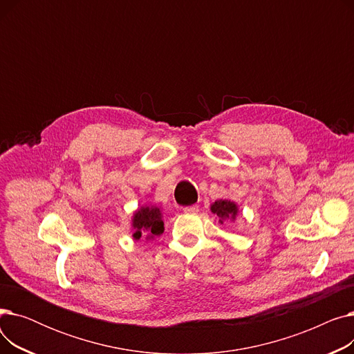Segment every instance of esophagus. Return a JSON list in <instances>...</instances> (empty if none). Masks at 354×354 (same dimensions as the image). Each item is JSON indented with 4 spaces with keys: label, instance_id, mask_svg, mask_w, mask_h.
Masks as SVG:
<instances>
[{
    "label": "esophagus",
    "instance_id": "1",
    "mask_svg": "<svg viewBox=\"0 0 354 354\" xmlns=\"http://www.w3.org/2000/svg\"><path fill=\"white\" fill-rule=\"evenodd\" d=\"M198 211H199V205H196V203H195V205H189V207H185L183 208L185 214H195Z\"/></svg>",
    "mask_w": 354,
    "mask_h": 354
}]
</instances>
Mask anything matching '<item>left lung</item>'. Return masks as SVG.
I'll return each mask as SVG.
<instances>
[{
	"label": "left lung",
	"instance_id": "8db88e82",
	"mask_svg": "<svg viewBox=\"0 0 354 354\" xmlns=\"http://www.w3.org/2000/svg\"><path fill=\"white\" fill-rule=\"evenodd\" d=\"M211 211L214 214H216L221 219H224V218H235L238 209H236V205L234 202H230L227 199L225 201L219 199L215 203H212Z\"/></svg>",
	"mask_w": 354,
	"mask_h": 354
}]
</instances>
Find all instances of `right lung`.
<instances>
[{
  "instance_id": "add662e5",
  "label": "right lung",
  "mask_w": 354,
  "mask_h": 354,
  "mask_svg": "<svg viewBox=\"0 0 354 354\" xmlns=\"http://www.w3.org/2000/svg\"><path fill=\"white\" fill-rule=\"evenodd\" d=\"M133 228L136 230L133 236L139 239L142 232L152 235H160L163 232V221L160 219V211L158 208H140L133 216Z\"/></svg>"
}]
</instances>
